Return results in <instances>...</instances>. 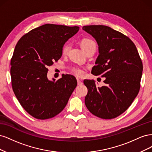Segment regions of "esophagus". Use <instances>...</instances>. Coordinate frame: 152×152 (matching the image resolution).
Listing matches in <instances>:
<instances>
[{
    "label": "esophagus",
    "mask_w": 152,
    "mask_h": 152,
    "mask_svg": "<svg viewBox=\"0 0 152 152\" xmlns=\"http://www.w3.org/2000/svg\"><path fill=\"white\" fill-rule=\"evenodd\" d=\"M77 84L78 86H81L83 84V82H82L81 80H80L79 79H77Z\"/></svg>",
    "instance_id": "1"
}]
</instances>
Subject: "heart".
Returning a JSON list of instances; mask_svg holds the SVG:
<instances>
[{
	"mask_svg": "<svg viewBox=\"0 0 152 152\" xmlns=\"http://www.w3.org/2000/svg\"><path fill=\"white\" fill-rule=\"evenodd\" d=\"M80 45L82 48L83 49L85 52H86L87 50H89V49L93 48V47H96V43L94 42L93 40L89 39H84L81 40L80 42ZM71 48V45L69 43H66L64 44L63 49H62V53L63 54H66L69 50H70ZM72 72L75 74L77 76L81 77L84 75V71L80 69V68L78 67H75L72 69Z\"/></svg>",
	"mask_w": 152,
	"mask_h": 152,
	"instance_id": "obj_1",
	"label": "heart"
}]
</instances>
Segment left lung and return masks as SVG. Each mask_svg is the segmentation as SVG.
Masks as SVG:
<instances>
[{"label":"left lung","instance_id":"8db88e82","mask_svg":"<svg viewBox=\"0 0 152 152\" xmlns=\"http://www.w3.org/2000/svg\"><path fill=\"white\" fill-rule=\"evenodd\" d=\"M98 45L99 55L91 73L105 77V86L85 80V104L95 116L114 118L130 107L139 93L142 64L136 45L128 37L107 26L82 27Z\"/></svg>","mask_w":152,"mask_h":152}]
</instances>
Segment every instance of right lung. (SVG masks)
<instances>
[{
  "label": "right lung",
  "instance_id": "obj_1",
  "mask_svg": "<svg viewBox=\"0 0 152 152\" xmlns=\"http://www.w3.org/2000/svg\"><path fill=\"white\" fill-rule=\"evenodd\" d=\"M79 26L45 24L24 35L16 44L11 60V83L18 102L30 115L45 120L66 107L77 85L75 77L64 75L49 80L48 66L58 61L66 41Z\"/></svg>",
  "mask_w": 152,
  "mask_h": 152
}]
</instances>
